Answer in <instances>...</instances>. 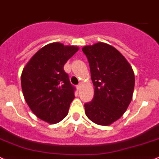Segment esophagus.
Segmentation results:
<instances>
[{
  "label": "esophagus",
  "mask_w": 159,
  "mask_h": 159,
  "mask_svg": "<svg viewBox=\"0 0 159 159\" xmlns=\"http://www.w3.org/2000/svg\"><path fill=\"white\" fill-rule=\"evenodd\" d=\"M81 87H82V84L81 83H80V84H78L77 85V86H76V88H77V89L78 90H80V89H81Z\"/></svg>",
  "instance_id": "obj_1"
}]
</instances>
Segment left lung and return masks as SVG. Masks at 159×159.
<instances>
[{"mask_svg": "<svg viewBox=\"0 0 159 159\" xmlns=\"http://www.w3.org/2000/svg\"><path fill=\"white\" fill-rule=\"evenodd\" d=\"M82 50L89 61L94 86V96L85 103V112L94 123L109 125L123 115L132 101L134 72L120 52L109 44L99 42Z\"/></svg>", "mask_w": 159, "mask_h": 159, "instance_id": "1", "label": "left lung"}]
</instances>
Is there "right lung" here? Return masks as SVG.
Masks as SVG:
<instances>
[{"instance_id":"obj_1","label":"right lung","mask_w":159,"mask_h":159,"mask_svg":"<svg viewBox=\"0 0 159 159\" xmlns=\"http://www.w3.org/2000/svg\"><path fill=\"white\" fill-rule=\"evenodd\" d=\"M79 48L52 43L37 52L24 68L21 86L24 99L39 119L57 123L68 114L75 87L63 66Z\"/></svg>"}]
</instances>
